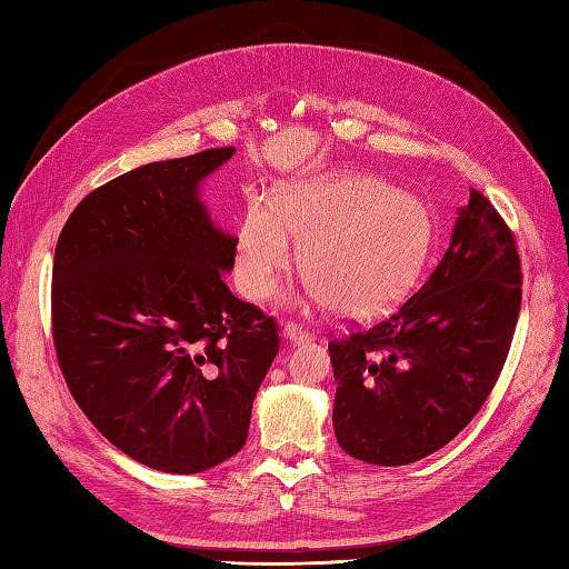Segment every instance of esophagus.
I'll use <instances>...</instances> for the list:
<instances>
[{
  "label": "esophagus",
  "instance_id": "esophagus-1",
  "mask_svg": "<svg viewBox=\"0 0 569 569\" xmlns=\"http://www.w3.org/2000/svg\"><path fill=\"white\" fill-rule=\"evenodd\" d=\"M283 337H286L288 342H293V345H303V342L312 340V332H308L303 325H298V322H286Z\"/></svg>",
  "mask_w": 569,
  "mask_h": 569
}]
</instances>
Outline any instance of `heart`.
Masks as SVG:
<instances>
[{
	"mask_svg": "<svg viewBox=\"0 0 569 569\" xmlns=\"http://www.w3.org/2000/svg\"><path fill=\"white\" fill-rule=\"evenodd\" d=\"M300 244L298 269L310 296L337 316L369 318L393 308L413 288L435 247V222L418 198L369 176L291 183L273 208L247 204L237 232L234 276L251 300L269 298Z\"/></svg>",
	"mask_w": 569,
	"mask_h": 569,
	"instance_id": "1",
	"label": "heart"
}]
</instances>
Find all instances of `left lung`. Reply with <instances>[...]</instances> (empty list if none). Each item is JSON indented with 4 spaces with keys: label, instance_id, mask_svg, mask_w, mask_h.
<instances>
[{
    "label": "left lung",
    "instance_id": "obj_1",
    "mask_svg": "<svg viewBox=\"0 0 569 569\" xmlns=\"http://www.w3.org/2000/svg\"><path fill=\"white\" fill-rule=\"evenodd\" d=\"M521 283L509 224L471 188L450 247L420 291L373 328L328 345L342 450L398 467L457 438L509 357Z\"/></svg>",
    "mask_w": 569,
    "mask_h": 569
}]
</instances>
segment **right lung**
I'll use <instances>...</instances> for the list:
<instances>
[{"label":"right lung","instance_id":"obj_1","mask_svg":"<svg viewBox=\"0 0 569 569\" xmlns=\"http://www.w3.org/2000/svg\"><path fill=\"white\" fill-rule=\"evenodd\" d=\"M234 147L156 161L84 198L58 237L51 318L82 413L137 462L198 475L247 442L278 355L273 318L232 296L237 237L200 183Z\"/></svg>","mask_w":569,"mask_h":569}]
</instances>
